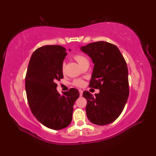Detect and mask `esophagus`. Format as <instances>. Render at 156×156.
<instances>
[{
  "label": "esophagus",
  "mask_w": 156,
  "mask_h": 156,
  "mask_svg": "<svg viewBox=\"0 0 156 156\" xmlns=\"http://www.w3.org/2000/svg\"><path fill=\"white\" fill-rule=\"evenodd\" d=\"M79 93H80V96H83V90H81V89H80V90H79Z\"/></svg>",
  "instance_id": "34e87169"
}]
</instances>
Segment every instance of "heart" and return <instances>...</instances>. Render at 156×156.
<instances>
[{
  "mask_svg": "<svg viewBox=\"0 0 156 156\" xmlns=\"http://www.w3.org/2000/svg\"><path fill=\"white\" fill-rule=\"evenodd\" d=\"M73 58L75 59L76 61L82 67L85 65L89 64V61L87 58L81 54H76L75 56H73ZM65 63H62V67H61L62 72H65ZM73 84L76 87H82L84 84V81L83 80H80V79H76V80H73Z\"/></svg>",
  "mask_w": 156,
  "mask_h": 156,
  "instance_id": "b5f03b06",
  "label": "heart"
}]
</instances>
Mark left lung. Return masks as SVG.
Instances as JSON below:
<instances>
[{"instance_id":"1","label":"left lung","mask_w":156,"mask_h":156,"mask_svg":"<svg viewBox=\"0 0 156 156\" xmlns=\"http://www.w3.org/2000/svg\"><path fill=\"white\" fill-rule=\"evenodd\" d=\"M94 64L89 87L98 89L95 96L84 91L87 104L86 113L97 125L112 123L119 117L129 94L128 69L119 49L114 44L99 41L80 47Z\"/></svg>"}]
</instances>
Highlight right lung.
Returning <instances> with one entry per match:
<instances>
[{
    "mask_svg": "<svg viewBox=\"0 0 156 156\" xmlns=\"http://www.w3.org/2000/svg\"><path fill=\"white\" fill-rule=\"evenodd\" d=\"M67 54L65 47L60 45L37 49L31 55L25 77L31 112L44 126L54 130L70 125L73 105L80 96L74 88L62 92V96L56 90V81L63 78L61 67Z\"/></svg>",
    "mask_w": 156,
    "mask_h": 156,
    "instance_id": "obj_1",
    "label": "right lung"
}]
</instances>
